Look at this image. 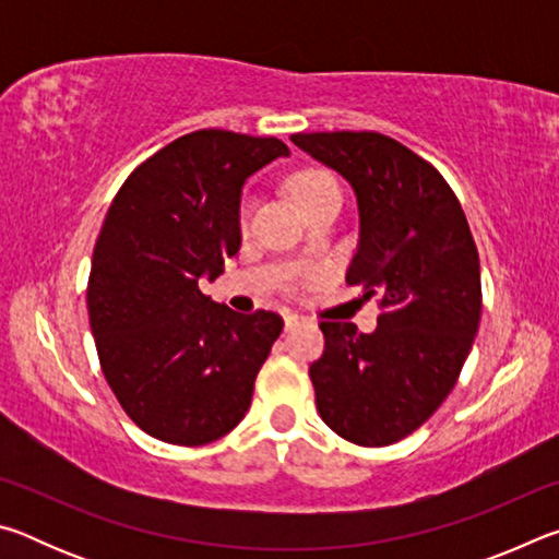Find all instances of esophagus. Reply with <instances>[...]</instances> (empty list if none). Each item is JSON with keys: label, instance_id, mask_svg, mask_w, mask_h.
Segmentation results:
<instances>
[{"label": "esophagus", "instance_id": "esophagus-1", "mask_svg": "<svg viewBox=\"0 0 559 559\" xmlns=\"http://www.w3.org/2000/svg\"><path fill=\"white\" fill-rule=\"evenodd\" d=\"M300 323H308V318H302L298 313H286V316H283V325H286V330H293V328L300 325Z\"/></svg>", "mask_w": 559, "mask_h": 559}]
</instances>
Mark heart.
Segmentation results:
<instances>
[{
    "mask_svg": "<svg viewBox=\"0 0 559 559\" xmlns=\"http://www.w3.org/2000/svg\"><path fill=\"white\" fill-rule=\"evenodd\" d=\"M290 192L306 212L325 200H343V189H340L337 179L330 173H323V169H302V173L290 179ZM249 202H243L239 210L241 229H246V224H249Z\"/></svg>",
    "mask_w": 559,
    "mask_h": 559,
    "instance_id": "1",
    "label": "heart"
}]
</instances>
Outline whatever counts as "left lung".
Wrapping results in <instances>:
<instances>
[{
    "instance_id": "obj_1",
    "label": "left lung",
    "mask_w": 559,
    "mask_h": 559,
    "mask_svg": "<svg viewBox=\"0 0 559 559\" xmlns=\"http://www.w3.org/2000/svg\"><path fill=\"white\" fill-rule=\"evenodd\" d=\"M302 153L355 189L359 243L349 286L380 296L374 333L323 320L310 365L316 404L337 437L390 447L439 409L480 320V263L466 214L427 159L382 132H298Z\"/></svg>"
}]
</instances>
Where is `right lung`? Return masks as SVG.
Instances as JSON below:
<instances>
[{"label":"right lung","instance_id":"obj_1","mask_svg":"<svg viewBox=\"0 0 559 559\" xmlns=\"http://www.w3.org/2000/svg\"><path fill=\"white\" fill-rule=\"evenodd\" d=\"M278 138L197 130L120 187L100 226L88 318L100 370L150 437L202 447L243 419L283 330L271 310L234 313L200 290L241 246V187L286 157Z\"/></svg>","mask_w":559,"mask_h":559}]
</instances>
